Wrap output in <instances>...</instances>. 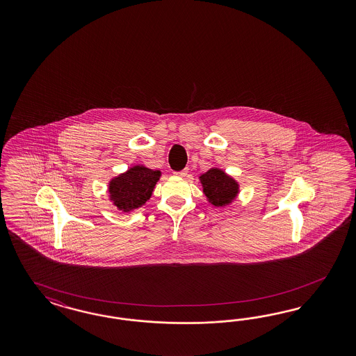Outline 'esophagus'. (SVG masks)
I'll return each mask as SVG.
<instances>
[{
    "instance_id": "34e87169",
    "label": "esophagus",
    "mask_w": 356,
    "mask_h": 356,
    "mask_svg": "<svg viewBox=\"0 0 356 356\" xmlns=\"http://www.w3.org/2000/svg\"><path fill=\"white\" fill-rule=\"evenodd\" d=\"M188 175V168H185L183 171H180V172H175V176H177V177H185Z\"/></svg>"
}]
</instances>
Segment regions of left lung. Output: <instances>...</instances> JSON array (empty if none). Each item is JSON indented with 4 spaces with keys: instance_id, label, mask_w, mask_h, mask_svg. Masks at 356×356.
Returning a JSON list of instances; mask_svg holds the SVG:
<instances>
[{
    "instance_id": "8db88e82",
    "label": "left lung",
    "mask_w": 356,
    "mask_h": 356,
    "mask_svg": "<svg viewBox=\"0 0 356 356\" xmlns=\"http://www.w3.org/2000/svg\"><path fill=\"white\" fill-rule=\"evenodd\" d=\"M207 201L216 207L229 205L238 194V183L220 168H210L200 176Z\"/></svg>"
}]
</instances>
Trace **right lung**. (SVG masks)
<instances>
[{
    "label": "right lung",
    "instance_id": "right-lung-1",
    "mask_svg": "<svg viewBox=\"0 0 356 356\" xmlns=\"http://www.w3.org/2000/svg\"><path fill=\"white\" fill-rule=\"evenodd\" d=\"M162 172L145 165H133L127 172L113 177L108 185L109 200L119 210L130 213L150 200Z\"/></svg>",
    "mask_w": 356,
    "mask_h": 356
}]
</instances>
